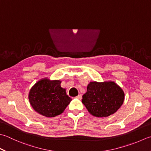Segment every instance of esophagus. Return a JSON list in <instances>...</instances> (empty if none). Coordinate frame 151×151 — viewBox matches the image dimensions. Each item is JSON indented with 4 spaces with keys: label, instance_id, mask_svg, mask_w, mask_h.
<instances>
[{
    "label": "esophagus",
    "instance_id": "1",
    "mask_svg": "<svg viewBox=\"0 0 151 151\" xmlns=\"http://www.w3.org/2000/svg\"><path fill=\"white\" fill-rule=\"evenodd\" d=\"M76 98H78V99H82V95H81V94H79L78 96H76Z\"/></svg>",
    "mask_w": 151,
    "mask_h": 151
}]
</instances>
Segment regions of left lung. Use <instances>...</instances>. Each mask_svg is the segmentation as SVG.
Returning a JSON list of instances; mask_svg holds the SVG:
<instances>
[{
  "label": "left lung",
  "mask_w": 151,
  "mask_h": 151,
  "mask_svg": "<svg viewBox=\"0 0 151 151\" xmlns=\"http://www.w3.org/2000/svg\"><path fill=\"white\" fill-rule=\"evenodd\" d=\"M124 100L123 90L114 82H91L82 102L93 116L107 117L117 111Z\"/></svg>",
  "instance_id": "left-lung-1"
}]
</instances>
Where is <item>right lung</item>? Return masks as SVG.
Masks as SVG:
<instances>
[{
    "instance_id": "obj_1",
    "label": "right lung",
    "mask_w": 151,
    "mask_h": 151,
    "mask_svg": "<svg viewBox=\"0 0 151 151\" xmlns=\"http://www.w3.org/2000/svg\"><path fill=\"white\" fill-rule=\"evenodd\" d=\"M61 81L43 79L32 87L29 94L32 107L46 117H54L64 111L71 99L65 89L61 87Z\"/></svg>"
}]
</instances>
